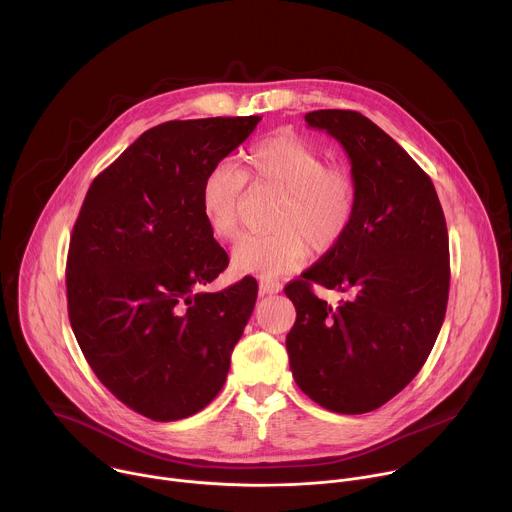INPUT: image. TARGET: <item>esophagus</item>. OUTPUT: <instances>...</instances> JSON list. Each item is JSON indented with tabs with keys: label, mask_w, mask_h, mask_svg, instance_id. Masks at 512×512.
I'll return each instance as SVG.
<instances>
[{
	"label": "esophagus",
	"mask_w": 512,
	"mask_h": 512,
	"mask_svg": "<svg viewBox=\"0 0 512 512\" xmlns=\"http://www.w3.org/2000/svg\"><path fill=\"white\" fill-rule=\"evenodd\" d=\"M281 287H283V285H281L279 281L261 279V281H259V296H271V294H279Z\"/></svg>",
	"instance_id": "esophagus-1"
}]
</instances>
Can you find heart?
<instances>
[{"instance_id":"1","label":"heart","mask_w":512,"mask_h":512,"mask_svg":"<svg viewBox=\"0 0 512 512\" xmlns=\"http://www.w3.org/2000/svg\"><path fill=\"white\" fill-rule=\"evenodd\" d=\"M245 182L285 192L275 214L277 231L245 235L233 251V269L243 275L279 277L300 269L310 257L334 249L350 231L358 206L352 168L330 164L314 143L275 133L255 141L243 156L241 172L231 164L212 168L200 188V212L208 231L221 241L239 233V206Z\"/></svg>"}]
</instances>
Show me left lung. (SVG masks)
<instances>
[{
    "label": "left lung",
    "mask_w": 512,
    "mask_h": 512,
    "mask_svg": "<svg viewBox=\"0 0 512 512\" xmlns=\"http://www.w3.org/2000/svg\"><path fill=\"white\" fill-rule=\"evenodd\" d=\"M346 150L358 184L348 235L285 285L296 324L285 338L298 387L334 413L385 405L421 371L450 291L446 216L431 178L358 111L306 113ZM349 296L332 309L311 283Z\"/></svg>",
    "instance_id": "left-lung-1"
}]
</instances>
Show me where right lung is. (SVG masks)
I'll return each mask as SVG.
<instances>
[{
  "label": "right lung",
  "instance_id": "add662e5",
  "mask_svg": "<svg viewBox=\"0 0 512 512\" xmlns=\"http://www.w3.org/2000/svg\"><path fill=\"white\" fill-rule=\"evenodd\" d=\"M259 121L156 125L93 180L81 206L66 259L68 320L99 381L143 417H190L227 381L257 281L198 289L229 265L200 188Z\"/></svg>",
  "mask_w": 512,
  "mask_h": 512
}]
</instances>
